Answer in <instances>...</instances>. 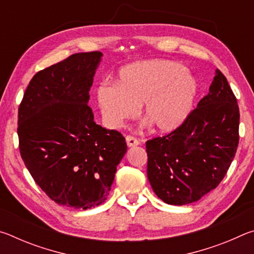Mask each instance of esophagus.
Instances as JSON below:
<instances>
[{"label": "esophagus", "mask_w": 254, "mask_h": 254, "mask_svg": "<svg viewBox=\"0 0 254 254\" xmlns=\"http://www.w3.org/2000/svg\"><path fill=\"white\" fill-rule=\"evenodd\" d=\"M127 147H136V145L140 144V141L136 139V137L132 136V135H127Z\"/></svg>", "instance_id": "1"}]
</instances>
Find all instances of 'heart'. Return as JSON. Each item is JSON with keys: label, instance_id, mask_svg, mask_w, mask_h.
<instances>
[{"label": "heart", "instance_id": "b5f03b06", "mask_svg": "<svg viewBox=\"0 0 254 254\" xmlns=\"http://www.w3.org/2000/svg\"><path fill=\"white\" fill-rule=\"evenodd\" d=\"M198 93L194 77L170 60H148L122 68L114 84L97 88L98 106L110 127L135 117L137 106L154 131L177 130L191 113Z\"/></svg>", "mask_w": 254, "mask_h": 254}]
</instances>
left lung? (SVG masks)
Segmentation results:
<instances>
[{
	"mask_svg": "<svg viewBox=\"0 0 254 254\" xmlns=\"http://www.w3.org/2000/svg\"><path fill=\"white\" fill-rule=\"evenodd\" d=\"M239 123L238 101L216 69L209 93L183 126L145 143L148 179L159 198L186 205L216 188L235 157Z\"/></svg>",
	"mask_w": 254,
	"mask_h": 254,
	"instance_id": "8db88e82",
	"label": "left lung"
}]
</instances>
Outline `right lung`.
I'll list each match as a JSON object with an SVG mask.
<instances>
[{"label": "right lung", "instance_id": "add662e5", "mask_svg": "<svg viewBox=\"0 0 254 254\" xmlns=\"http://www.w3.org/2000/svg\"><path fill=\"white\" fill-rule=\"evenodd\" d=\"M102 56L74 54L38 71L19 106L25 167L50 199L77 209L104 203L127 150L121 133L94 122L87 104Z\"/></svg>", "mask_w": 254, "mask_h": 254}]
</instances>
